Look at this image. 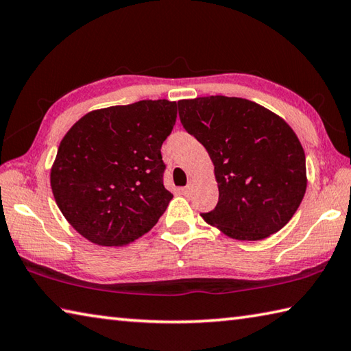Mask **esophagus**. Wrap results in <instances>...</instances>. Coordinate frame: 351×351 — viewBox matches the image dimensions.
Instances as JSON below:
<instances>
[{"label":"esophagus","instance_id":"34e87169","mask_svg":"<svg viewBox=\"0 0 351 351\" xmlns=\"http://www.w3.org/2000/svg\"><path fill=\"white\" fill-rule=\"evenodd\" d=\"M191 189H193V182L189 180L186 186H184V188L182 189V193H183V194H189V193H191Z\"/></svg>","mask_w":351,"mask_h":351}]
</instances>
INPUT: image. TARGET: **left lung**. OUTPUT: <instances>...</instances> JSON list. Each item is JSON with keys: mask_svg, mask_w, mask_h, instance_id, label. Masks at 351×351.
Masks as SVG:
<instances>
[{"mask_svg": "<svg viewBox=\"0 0 351 351\" xmlns=\"http://www.w3.org/2000/svg\"><path fill=\"white\" fill-rule=\"evenodd\" d=\"M183 128L214 163L218 203L203 220L235 240H264L286 226L307 188L306 154L278 114L241 97L178 101Z\"/></svg>", "mask_w": 351, "mask_h": 351, "instance_id": "left-lung-1", "label": "left lung"}]
</instances>
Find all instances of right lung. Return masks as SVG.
<instances>
[{
    "label": "right lung",
    "instance_id": "1",
    "mask_svg": "<svg viewBox=\"0 0 351 351\" xmlns=\"http://www.w3.org/2000/svg\"><path fill=\"white\" fill-rule=\"evenodd\" d=\"M177 119L167 99L95 110L59 143L50 171L58 208L99 246H125L147 234L173 194L163 186L162 143Z\"/></svg>",
    "mask_w": 351,
    "mask_h": 351
}]
</instances>
